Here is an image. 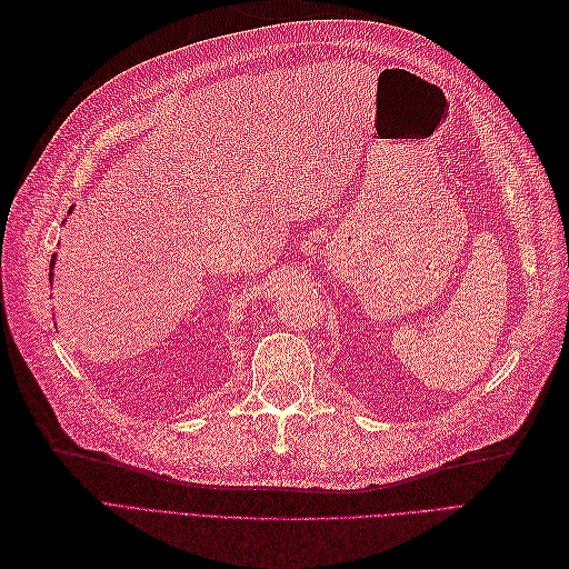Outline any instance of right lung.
<instances>
[{
	"label": "right lung",
	"instance_id": "obj_1",
	"mask_svg": "<svg viewBox=\"0 0 569 569\" xmlns=\"http://www.w3.org/2000/svg\"><path fill=\"white\" fill-rule=\"evenodd\" d=\"M54 258H57V253H54V256H51V268H54Z\"/></svg>",
	"mask_w": 569,
	"mask_h": 569
}]
</instances>
